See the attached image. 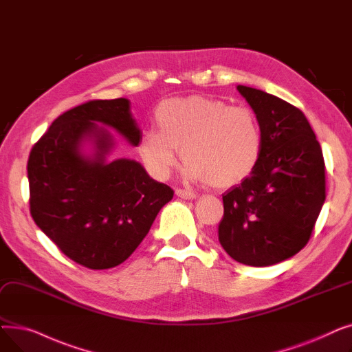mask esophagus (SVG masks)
Here are the masks:
<instances>
[{
	"label": "esophagus",
	"instance_id": "obj_1",
	"mask_svg": "<svg viewBox=\"0 0 352 352\" xmlns=\"http://www.w3.org/2000/svg\"><path fill=\"white\" fill-rule=\"evenodd\" d=\"M175 194L182 198V199H194L197 195L191 191H187V190H175Z\"/></svg>",
	"mask_w": 352,
	"mask_h": 352
}]
</instances>
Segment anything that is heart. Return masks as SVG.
I'll return each mask as SVG.
<instances>
[{"instance_id": "1", "label": "heart", "mask_w": 352, "mask_h": 352, "mask_svg": "<svg viewBox=\"0 0 352 352\" xmlns=\"http://www.w3.org/2000/svg\"><path fill=\"white\" fill-rule=\"evenodd\" d=\"M155 125L157 131H148L138 150L160 179L170 177L182 151L191 179L226 190L250 178L263 157L261 124L244 105L204 96L171 98L157 108Z\"/></svg>"}]
</instances>
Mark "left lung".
<instances>
[{
  "label": "left lung",
  "mask_w": 352,
  "mask_h": 352,
  "mask_svg": "<svg viewBox=\"0 0 352 352\" xmlns=\"http://www.w3.org/2000/svg\"><path fill=\"white\" fill-rule=\"evenodd\" d=\"M236 89L261 124L264 150L252 175L223 195L218 239L235 261L268 267L308 244L325 201V162L300 108L261 89Z\"/></svg>",
  "instance_id": "obj_1"
}]
</instances>
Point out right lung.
I'll use <instances>...</instances> for the list:
<instances>
[{
	"instance_id": "obj_1",
	"label": "right lung",
	"mask_w": 352,
	"mask_h": 352,
	"mask_svg": "<svg viewBox=\"0 0 352 352\" xmlns=\"http://www.w3.org/2000/svg\"><path fill=\"white\" fill-rule=\"evenodd\" d=\"M96 122L116 128L133 145L142 138L125 98L91 100L71 108L31 148L30 212L69 260L108 270L137 250L174 191L133 160L107 162L113 142ZM87 136L96 140L94 160L79 154Z\"/></svg>"
}]
</instances>
